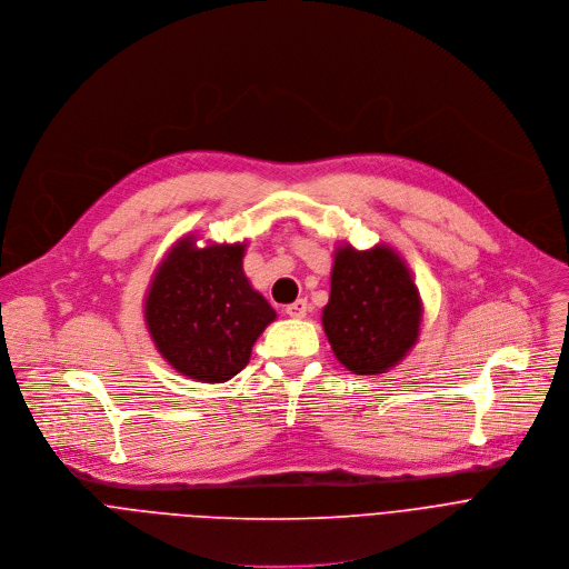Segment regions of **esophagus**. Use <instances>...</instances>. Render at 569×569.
Returning <instances> with one entry per match:
<instances>
[{"instance_id": "obj_1", "label": "esophagus", "mask_w": 569, "mask_h": 569, "mask_svg": "<svg viewBox=\"0 0 569 569\" xmlns=\"http://www.w3.org/2000/svg\"><path fill=\"white\" fill-rule=\"evenodd\" d=\"M284 311H287V316H291V318H302V316H307V311H309V302H307L305 298H298L296 302L287 305Z\"/></svg>"}]
</instances>
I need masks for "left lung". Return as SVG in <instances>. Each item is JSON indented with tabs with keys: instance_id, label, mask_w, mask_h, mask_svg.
<instances>
[{
	"instance_id": "1",
	"label": "left lung",
	"mask_w": 569,
	"mask_h": 569,
	"mask_svg": "<svg viewBox=\"0 0 569 569\" xmlns=\"http://www.w3.org/2000/svg\"><path fill=\"white\" fill-rule=\"evenodd\" d=\"M421 302L406 264L386 247L336 251L322 327L336 359L357 375H381L415 346Z\"/></svg>"
}]
</instances>
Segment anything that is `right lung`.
<instances>
[{
  "instance_id": "right-lung-1",
  "label": "right lung",
  "mask_w": 569,
  "mask_h": 569,
  "mask_svg": "<svg viewBox=\"0 0 569 569\" xmlns=\"http://www.w3.org/2000/svg\"><path fill=\"white\" fill-rule=\"evenodd\" d=\"M244 244L208 249L179 242L159 267L146 320L163 359L181 375L221 383L242 372L251 348L276 318L242 271Z\"/></svg>"
}]
</instances>
